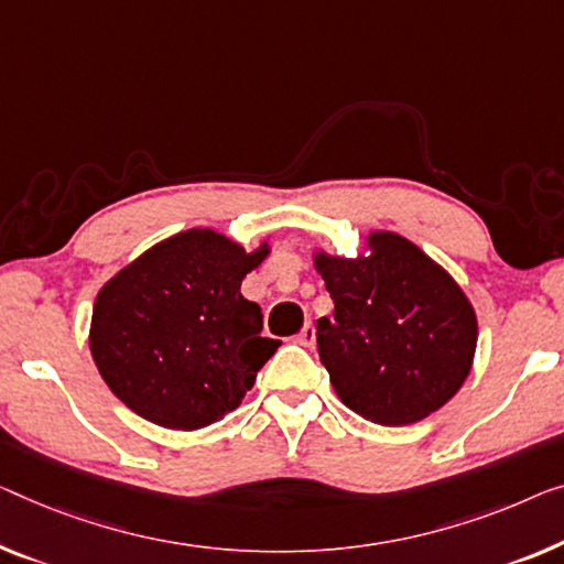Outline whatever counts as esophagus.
<instances>
[{"instance_id":"obj_1","label":"esophagus","mask_w":564,"mask_h":564,"mask_svg":"<svg viewBox=\"0 0 564 564\" xmlns=\"http://www.w3.org/2000/svg\"><path fill=\"white\" fill-rule=\"evenodd\" d=\"M299 344H304V347H314L316 344V329L311 324H306L304 329L299 332Z\"/></svg>"}]
</instances>
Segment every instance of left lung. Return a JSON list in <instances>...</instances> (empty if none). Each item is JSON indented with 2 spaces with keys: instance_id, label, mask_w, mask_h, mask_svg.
I'll return each instance as SVG.
<instances>
[{
  "instance_id": "obj_1",
  "label": "left lung",
  "mask_w": 564,
  "mask_h": 564,
  "mask_svg": "<svg viewBox=\"0 0 564 564\" xmlns=\"http://www.w3.org/2000/svg\"><path fill=\"white\" fill-rule=\"evenodd\" d=\"M314 265L334 301V316L316 322L318 357L344 405L408 425L460 390L476 355V311L415 242L377 230L367 256L318 250Z\"/></svg>"
}]
</instances>
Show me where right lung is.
Returning a JSON list of instances; mask_svg holds the SVG:
<instances>
[{"mask_svg":"<svg viewBox=\"0 0 564 564\" xmlns=\"http://www.w3.org/2000/svg\"><path fill=\"white\" fill-rule=\"evenodd\" d=\"M271 253L209 228L156 242L98 291L90 355L126 408L172 431L217 423L281 347L240 283Z\"/></svg>","mask_w":564,"mask_h":564,"instance_id":"1","label":"right lung"}]
</instances>
